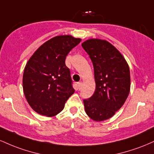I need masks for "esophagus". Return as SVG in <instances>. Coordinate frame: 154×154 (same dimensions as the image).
Wrapping results in <instances>:
<instances>
[{
    "mask_svg": "<svg viewBox=\"0 0 154 154\" xmlns=\"http://www.w3.org/2000/svg\"><path fill=\"white\" fill-rule=\"evenodd\" d=\"M82 82H78V84H77V86H78V90H80L81 88H82Z\"/></svg>",
    "mask_w": 154,
    "mask_h": 154,
    "instance_id": "34e87169",
    "label": "esophagus"
}]
</instances>
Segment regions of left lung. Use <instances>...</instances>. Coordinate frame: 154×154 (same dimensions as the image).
Instances as JSON below:
<instances>
[{"label":"left lung","instance_id":"obj_1","mask_svg":"<svg viewBox=\"0 0 154 154\" xmlns=\"http://www.w3.org/2000/svg\"><path fill=\"white\" fill-rule=\"evenodd\" d=\"M94 68L95 91L84 99L85 112L96 122L113 116L123 106L130 89L129 66L119 51L106 40L91 39L82 44Z\"/></svg>","mask_w":154,"mask_h":154}]
</instances>
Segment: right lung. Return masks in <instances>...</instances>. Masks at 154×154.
Returning <instances> with one entry per match:
<instances>
[{"label":"right lung","instance_id":"add662e5","mask_svg":"<svg viewBox=\"0 0 154 154\" xmlns=\"http://www.w3.org/2000/svg\"><path fill=\"white\" fill-rule=\"evenodd\" d=\"M80 41L71 35L56 36L43 44L28 61L23 75V90L28 103L38 114L56 116L75 93L65 59Z\"/></svg>","mask_w":154,"mask_h":154}]
</instances>
